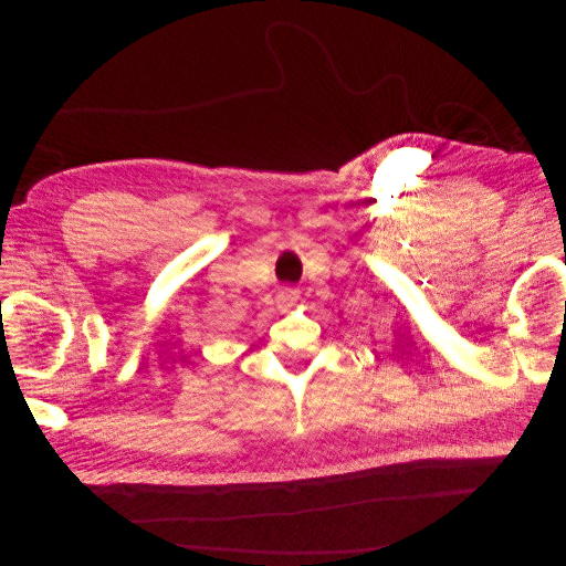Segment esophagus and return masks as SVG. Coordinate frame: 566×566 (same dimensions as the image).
I'll list each match as a JSON object with an SVG mask.
<instances>
[{"label":"esophagus","mask_w":566,"mask_h":566,"mask_svg":"<svg viewBox=\"0 0 566 566\" xmlns=\"http://www.w3.org/2000/svg\"><path fill=\"white\" fill-rule=\"evenodd\" d=\"M297 300H300V290L297 287H283L279 292V297H276L281 308H292L294 304H297Z\"/></svg>","instance_id":"esophagus-1"}]
</instances>
